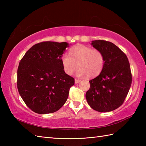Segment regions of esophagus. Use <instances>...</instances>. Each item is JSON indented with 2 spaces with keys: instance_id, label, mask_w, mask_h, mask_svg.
Listing matches in <instances>:
<instances>
[{
  "instance_id": "34e87169",
  "label": "esophagus",
  "mask_w": 146,
  "mask_h": 146,
  "mask_svg": "<svg viewBox=\"0 0 146 146\" xmlns=\"http://www.w3.org/2000/svg\"><path fill=\"white\" fill-rule=\"evenodd\" d=\"M80 82V80L76 79V78L75 79V83H79Z\"/></svg>"
}]
</instances>
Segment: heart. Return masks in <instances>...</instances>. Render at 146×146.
Segmentation results:
<instances>
[{
	"label": "heart",
	"mask_w": 146,
	"mask_h": 146,
	"mask_svg": "<svg viewBox=\"0 0 146 146\" xmlns=\"http://www.w3.org/2000/svg\"><path fill=\"white\" fill-rule=\"evenodd\" d=\"M70 55L64 53L61 58L63 70L67 75H71L77 71V75H86L94 78L101 73L105 63L104 55L100 50L92 49L84 45H78L70 51Z\"/></svg>",
	"instance_id": "obj_1"
}]
</instances>
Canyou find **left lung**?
I'll return each mask as SVG.
<instances>
[{"mask_svg": "<svg viewBox=\"0 0 146 146\" xmlns=\"http://www.w3.org/2000/svg\"><path fill=\"white\" fill-rule=\"evenodd\" d=\"M92 45L103 52L105 63L100 75L89 81L86 98L94 110L107 112L124 102L132 83L131 67L126 54L113 43L95 40Z\"/></svg>", "mask_w": 146, "mask_h": 146, "instance_id": "left-lung-1", "label": "left lung"}]
</instances>
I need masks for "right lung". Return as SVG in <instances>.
<instances>
[{
    "mask_svg": "<svg viewBox=\"0 0 146 146\" xmlns=\"http://www.w3.org/2000/svg\"><path fill=\"white\" fill-rule=\"evenodd\" d=\"M69 46L66 42L44 41L32 46L19 64V93L31 110L53 113L66 102L75 79L65 73L61 58Z\"/></svg>",
    "mask_w": 146,
    "mask_h": 146,
    "instance_id": "obj_1",
    "label": "right lung"
}]
</instances>
